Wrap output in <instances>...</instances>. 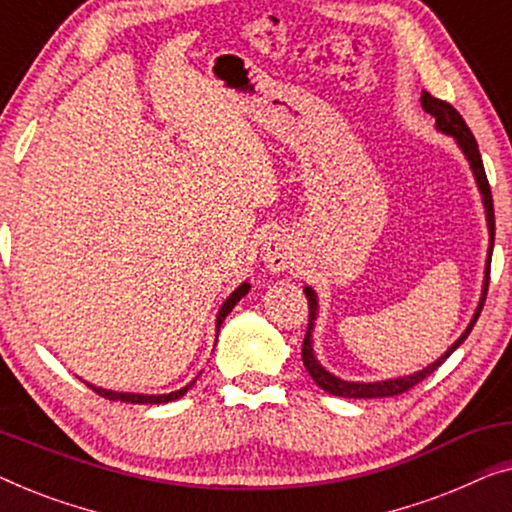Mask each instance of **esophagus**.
<instances>
[{
    "label": "esophagus",
    "mask_w": 512,
    "mask_h": 512,
    "mask_svg": "<svg viewBox=\"0 0 512 512\" xmlns=\"http://www.w3.org/2000/svg\"><path fill=\"white\" fill-rule=\"evenodd\" d=\"M292 259H294V248H292V241L287 239V236L276 234L264 243L262 262L269 271L280 273V271L290 269Z\"/></svg>",
    "instance_id": "obj_1"
}]
</instances>
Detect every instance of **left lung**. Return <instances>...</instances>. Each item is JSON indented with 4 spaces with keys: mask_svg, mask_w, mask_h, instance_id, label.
<instances>
[{
    "mask_svg": "<svg viewBox=\"0 0 512 512\" xmlns=\"http://www.w3.org/2000/svg\"><path fill=\"white\" fill-rule=\"evenodd\" d=\"M420 102H422V109L427 111L431 118L436 120V127L441 129L443 134L455 136L457 146L462 148V153L466 155V160H469V164H471L475 183H478V190L482 194V204H485L487 227H489V250H487V264H485V285H482V297H480L478 311H475L471 325L466 327L464 334L459 336L457 341L450 345L445 355L438 357L434 364H429L427 369L417 371V373H413V376H403V378H394V380H380V383H348V380H341V378L331 376L329 371L322 369V364L318 362V359H315V352H313V325H315V318H318V297H315L313 287H304L306 299H308V329H306V336H304V348H301V359H304L306 371L311 373V378L315 380V383H318L325 392L334 394V397H345V399H383V397H397V394L408 392L410 387H415L417 383H422V380L427 378L429 373H434L438 366H441L445 359H448L452 352H455L459 345L466 341V336L471 334L473 325H475V322H478V315L482 311V306H485L487 287H489V266H492V248H494V204H492V190H489V183H487V176H485V167H482V157H480L478 143H475V136L471 134L469 125H466L464 118H462V115H459V111L455 109V106H450L448 102H443V99L431 97L429 92H422Z\"/></svg>",
    "mask_w": 512,
    "mask_h": 512,
    "instance_id": "8db88e82",
    "label": "left lung"
}]
</instances>
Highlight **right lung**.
<instances>
[{
	"label": "right lung",
	"instance_id": "obj_1",
	"mask_svg": "<svg viewBox=\"0 0 512 512\" xmlns=\"http://www.w3.org/2000/svg\"><path fill=\"white\" fill-rule=\"evenodd\" d=\"M248 290H250V285L248 283H241L239 287H236V290L229 294V299L225 301V304H222V308H220V313H218V320H215V327H218V331H220V325H222V320L227 318L229 313H232V308L239 304L241 301V297H246L248 294ZM194 385V380L190 385H185L183 390H176V392H171V394H129V392H111V390H102V387H95V385H90L88 383V387L92 392H97L99 397H104V399H109V401H125V403H167V401H174V399H181L183 394L190 390V387Z\"/></svg>",
	"mask_w": 512,
	"mask_h": 512
}]
</instances>
